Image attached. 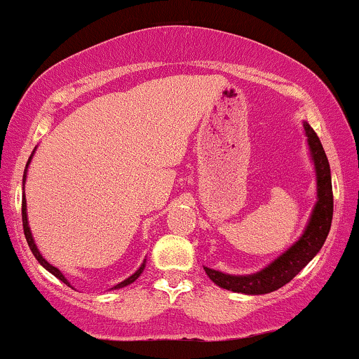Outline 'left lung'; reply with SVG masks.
<instances>
[{"instance_id":"left-lung-1","label":"left lung","mask_w":359,"mask_h":359,"mask_svg":"<svg viewBox=\"0 0 359 359\" xmlns=\"http://www.w3.org/2000/svg\"><path fill=\"white\" fill-rule=\"evenodd\" d=\"M304 133L307 137L309 154H311V160L314 163L317 184V201L307 221L306 229L290 248H287L280 257L275 258L273 262L269 263L265 269L257 271V273L231 275L204 266L208 277L217 287L246 295L270 294V292L278 290L280 287L290 282L323 248L329 229H331L332 205H334V203H332L331 167H329L327 156H325L324 148L320 145L319 137L307 121H304Z\"/></svg>"}]
</instances>
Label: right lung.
Here are the masks:
<instances>
[{"label":"right lung","mask_w":359,"mask_h":359,"mask_svg":"<svg viewBox=\"0 0 359 359\" xmlns=\"http://www.w3.org/2000/svg\"><path fill=\"white\" fill-rule=\"evenodd\" d=\"M35 150H36V147L34 148V151H32L30 158H28V162H27V167H25V172H23V201H22V221H23V231H25V238H27V243H28V246H30V250H32V253H34V257H35L36 259H39V263H40V265H42L43 269L47 270V271H50V273L53 275V277H57V278L60 280V282H64L65 285H69V287H71V282H69V280L64 277V273H62V271H60L59 269H55V266L50 265V263H48L47 259H45V258L42 257V253H40L39 248H36V245H35V240H34V236H32L30 226H28L27 199H25V182H27L28 165H30L32 158H34V155H35ZM145 265H147V259H143V263H142V265H140V269H138L137 271H135L133 275H130V277L123 280V282H119V283H116V285H114V287H111L109 290H118V288H123V287L130 285V283H133L135 280H137V278L140 277V275L143 273V270H145Z\"/></svg>","instance_id":"1"}]
</instances>
